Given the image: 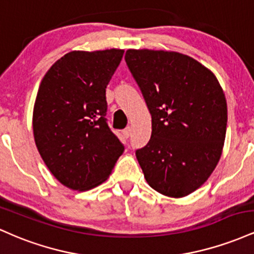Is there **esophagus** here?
Masks as SVG:
<instances>
[{"label":"esophagus","instance_id":"34e87169","mask_svg":"<svg viewBox=\"0 0 254 254\" xmlns=\"http://www.w3.org/2000/svg\"><path fill=\"white\" fill-rule=\"evenodd\" d=\"M130 135H131V127H125V129L123 130V136L125 137V138H129Z\"/></svg>","mask_w":254,"mask_h":254}]
</instances>
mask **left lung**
Masks as SVG:
<instances>
[{
	"instance_id": "left-lung-1",
	"label": "left lung",
	"mask_w": 254,
	"mask_h": 254,
	"mask_svg": "<svg viewBox=\"0 0 254 254\" xmlns=\"http://www.w3.org/2000/svg\"><path fill=\"white\" fill-rule=\"evenodd\" d=\"M125 61L151 115V137L136 157L151 189L182 198L216 167L226 138L227 101L210 69L176 51L129 49Z\"/></svg>"
}]
</instances>
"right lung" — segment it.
<instances>
[{
  "instance_id": "obj_1",
  "label": "right lung",
  "mask_w": 254,
  "mask_h": 254,
  "mask_svg": "<svg viewBox=\"0 0 254 254\" xmlns=\"http://www.w3.org/2000/svg\"><path fill=\"white\" fill-rule=\"evenodd\" d=\"M124 50L71 51L44 75L33 107L34 142L52 176L88 191L106 182L124 147L106 123V87Z\"/></svg>"
}]
</instances>
